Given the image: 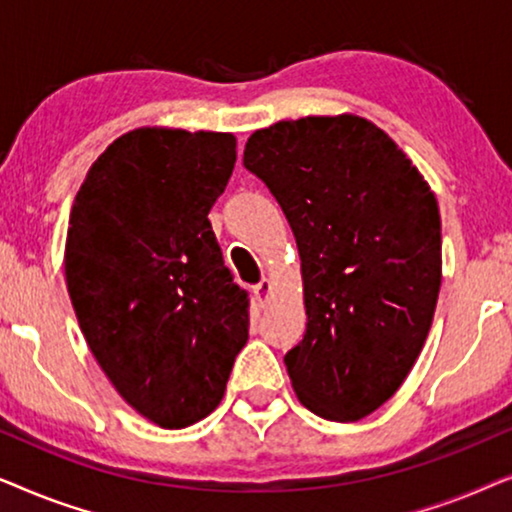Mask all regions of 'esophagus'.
Segmentation results:
<instances>
[{
    "label": "esophagus",
    "instance_id": "1",
    "mask_svg": "<svg viewBox=\"0 0 512 512\" xmlns=\"http://www.w3.org/2000/svg\"><path fill=\"white\" fill-rule=\"evenodd\" d=\"M254 296L261 305L268 303L270 296H272V282H270V279H261V282L254 286Z\"/></svg>",
    "mask_w": 512,
    "mask_h": 512
}]
</instances>
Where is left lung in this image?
Instances as JSON below:
<instances>
[{
	"label": "left lung",
	"mask_w": 512,
	"mask_h": 512,
	"mask_svg": "<svg viewBox=\"0 0 512 512\" xmlns=\"http://www.w3.org/2000/svg\"><path fill=\"white\" fill-rule=\"evenodd\" d=\"M242 160L296 235L307 328L284 363L298 401L331 422L363 419L396 394L429 335L443 277L436 195L354 114L256 130Z\"/></svg>",
	"instance_id": "obj_1"
}]
</instances>
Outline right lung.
<instances>
[{"mask_svg": "<svg viewBox=\"0 0 512 512\" xmlns=\"http://www.w3.org/2000/svg\"><path fill=\"white\" fill-rule=\"evenodd\" d=\"M235 146L230 132H125L69 214L65 275L83 338L125 403L163 429L221 403L249 338V296L207 219Z\"/></svg>", "mask_w": 512, "mask_h": 512, "instance_id": "right-lung-1", "label": "right lung"}]
</instances>
